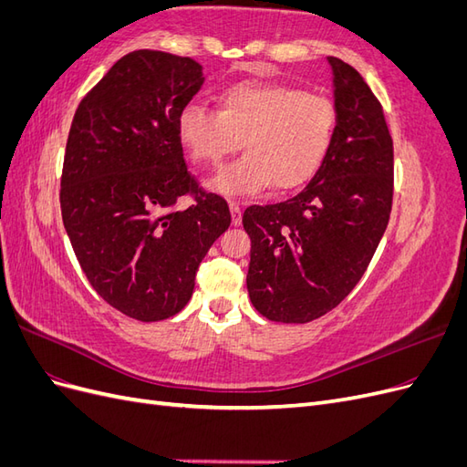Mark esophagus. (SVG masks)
Segmentation results:
<instances>
[{"mask_svg":"<svg viewBox=\"0 0 467 467\" xmlns=\"http://www.w3.org/2000/svg\"><path fill=\"white\" fill-rule=\"evenodd\" d=\"M230 212H232V223L234 225H239L242 223V206H239L237 202H230Z\"/></svg>","mask_w":467,"mask_h":467,"instance_id":"1","label":"esophagus"}]
</instances>
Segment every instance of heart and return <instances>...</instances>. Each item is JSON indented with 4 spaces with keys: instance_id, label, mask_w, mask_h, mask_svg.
Segmentation results:
<instances>
[{
    "instance_id": "b5f03b06",
    "label": "heart",
    "mask_w": 467,
    "mask_h": 467,
    "mask_svg": "<svg viewBox=\"0 0 467 467\" xmlns=\"http://www.w3.org/2000/svg\"><path fill=\"white\" fill-rule=\"evenodd\" d=\"M337 126L329 95L285 83L242 81L223 89L220 110L201 101L181 109L177 130L196 163L216 165L244 140L242 158L222 167L208 189L253 196L268 185L294 189L314 175Z\"/></svg>"
}]
</instances>
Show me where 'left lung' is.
Returning <instances> with one entry per match:
<instances>
[{
    "label": "left lung",
    "mask_w": 467,
    "mask_h": 467,
    "mask_svg": "<svg viewBox=\"0 0 467 467\" xmlns=\"http://www.w3.org/2000/svg\"><path fill=\"white\" fill-rule=\"evenodd\" d=\"M337 126L307 185L244 212L251 237L247 290L271 321L307 323L341 304L388 228L393 142L384 109L355 67L329 56Z\"/></svg>",
    "instance_id": "8db88e82"
}]
</instances>
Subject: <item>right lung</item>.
Segmentation results:
<instances>
[{
  "mask_svg": "<svg viewBox=\"0 0 467 467\" xmlns=\"http://www.w3.org/2000/svg\"><path fill=\"white\" fill-rule=\"evenodd\" d=\"M189 56L134 50L81 99L60 179L64 228L89 285L120 314H179L196 268L232 222L187 169L177 119L202 86ZM191 195L187 209H177Z\"/></svg>",
  "mask_w": 467,
  "mask_h": 467,
  "instance_id": "add662e5",
  "label": "right lung"
}]
</instances>
